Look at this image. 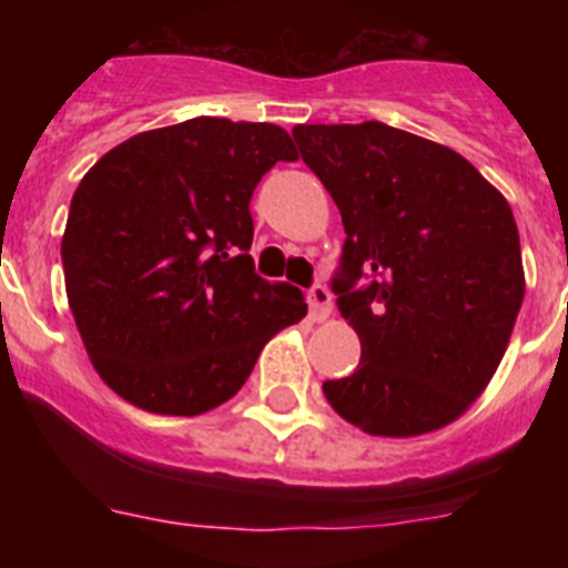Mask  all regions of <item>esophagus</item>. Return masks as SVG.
Listing matches in <instances>:
<instances>
[{
    "label": "esophagus",
    "instance_id": "obj_1",
    "mask_svg": "<svg viewBox=\"0 0 568 568\" xmlns=\"http://www.w3.org/2000/svg\"><path fill=\"white\" fill-rule=\"evenodd\" d=\"M307 301H310V318L313 321H324L329 315V310H333V293H329L324 284H315V287L307 293Z\"/></svg>",
    "mask_w": 568,
    "mask_h": 568
}]
</instances>
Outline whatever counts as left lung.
I'll list each match as a JSON object with an SVG mask.
<instances>
[{
	"instance_id": "left-lung-1",
	"label": "left lung",
	"mask_w": 568,
	"mask_h": 568,
	"mask_svg": "<svg viewBox=\"0 0 568 568\" xmlns=\"http://www.w3.org/2000/svg\"><path fill=\"white\" fill-rule=\"evenodd\" d=\"M344 222L338 313L361 338L329 406L381 438L435 433L480 398L524 304L518 224L464 155L384 122L295 124ZM374 281L361 291L354 281Z\"/></svg>"
}]
</instances>
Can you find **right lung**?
Listing matches in <instances>:
<instances>
[{"label":"right lung","mask_w":568,"mask_h":568,"mask_svg":"<svg viewBox=\"0 0 568 568\" xmlns=\"http://www.w3.org/2000/svg\"><path fill=\"white\" fill-rule=\"evenodd\" d=\"M278 124L199 115L144 130L79 182L62 235L70 313L99 378L155 415L233 398L261 349L307 315L290 284L255 275V184L295 162Z\"/></svg>","instance_id":"obj_1"}]
</instances>
